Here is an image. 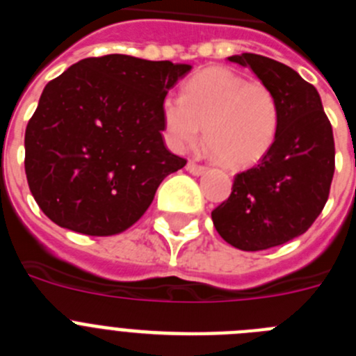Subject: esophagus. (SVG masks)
Instances as JSON below:
<instances>
[{"mask_svg":"<svg viewBox=\"0 0 356 356\" xmlns=\"http://www.w3.org/2000/svg\"><path fill=\"white\" fill-rule=\"evenodd\" d=\"M187 171L191 172V175H203V172L207 171V168L205 165H201V163H196V162H193V160H191V162L187 163Z\"/></svg>","mask_w":356,"mask_h":356,"instance_id":"1","label":"esophagus"}]
</instances>
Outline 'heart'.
Returning <instances> with one entry per match:
<instances>
[{"label":"heart","instance_id":"1","mask_svg":"<svg viewBox=\"0 0 356 356\" xmlns=\"http://www.w3.org/2000/svg\"><path fill=\"white\" fill-rule=\"evenodd\" d=\"M162 118L172 147L196 144L205 127L212 155L235 168L259 162L271 149L278 134L280 105L275 90L264 81L213 67L191 78L184 96L169 94Z\"/></svg>","mask_w":356,"mask_h":356}]
</instances>
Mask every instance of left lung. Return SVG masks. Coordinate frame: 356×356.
I'll list each match as a JSON object with an SVG mask.
<instances>
[{
    "instance_id": "left-lung-1",
    "label": "left lung",
    "mask_w": 356,
    "mask_h": 356,
    "mask_svg": "<svg viewBox=\"0 0 356 356\" xmlns=\"http://www.w3.org/2000/svg\"><path fill=\"white\" fill-rule=\"evenodd\" d=\"M275 90L278 134L253 168L234 178L212 210L217 234L242 251H262L300 237L325 209L335 171V143L319 92L291 69L254 53L229 56Z\"/></svg>"
}]
</instances>
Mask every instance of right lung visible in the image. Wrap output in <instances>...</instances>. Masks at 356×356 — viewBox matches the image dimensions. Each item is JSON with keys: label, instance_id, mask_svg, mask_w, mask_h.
<instances>
[{"label": "right lung", "instance_id": "right-lung-1", "mask_svg": "<svg viewBox=\"0 0 356 356\" xmlns=\"http://www.w3.org/2000/svg\"><path fill=\"white\" fill-rule=\"evenodd\" d=\"M188 64L83 58L42 90L24 134V171L55 225L94 237L139 221L162 180L187 163L163 146L162 105Z\"/></svg>", "mask_w": 356, "mask_h": 356}]
</instances>
